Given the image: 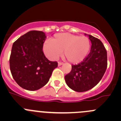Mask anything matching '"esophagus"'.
Masks as SVG:
<instances>
[{"mask_svg": "<svg viewBox=\"0 0 121 121\" xmlns=\"http://www.w3.org/2000/svg\"><path fill=\"white\" fill-rule=\"evenodd\" d=\"M63 63H61V62H58V66H60V65H63Z\"/></svg>", "mask_w": 121, "mask_h": 121, "instance_id": "obj_1", "label": "esophagus"}]
</instances>
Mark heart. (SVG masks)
<instances>
[{
    "mask_svg": "<svg viewBox=\"0 0 121 121\" xmlns=\"http://www.w3.org/2000/svg\"><path fill=\"white\" fill-rule=\"evenodd\" d=\"M91 47L87 37L78 36L68 33L56 34L50 41L43 45V51L51 60L57 59L63 52V56L68 61L78 64L85 59Z\"/></svg>",
    "mask_w": 121,
    "mask_h": 121,
    "instance_id": "b5f03b06",
    "label": "heart"
}]
</instances>
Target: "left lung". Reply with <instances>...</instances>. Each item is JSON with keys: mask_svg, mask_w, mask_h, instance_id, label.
<instances>
[{"mask_svg": "<svg viewBox=\"0 0 121 121\" xmlns=\"http://www.w3.org/2000/svg\"><path fill=\"white\" fill-rule=\"evenodd\" d=\"M88 36L92 44L90 53L82 62L72 65L71 71L65 76L67 85L77 92H85L94 87L107 68V52L104 46L97 38Z\"/></svg>", "mask_w": 121, "mask_h": 121, "instance_id": "left-lung-1", "label": "left lung"}]
</instances>
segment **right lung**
I'll list each match as a JSON object with an SVG mask.
<instances>
[{"label":"right lung","mask_w":121,"mask_h":121,"mask_svg":"<svg viewBox=\"0 0 121 121\" xmlns=\"http://www.w3.org/2000/svg\"><path fill=\"white\" fill-rule=\"evenodd\" d=\"M46 40L43 31L32 30L14 41L10 56V69L19 86L35 91L49 81L52 72L57 67V61H51L43 51Z\"/></svg>","instance_id":"1"}]
</instances>
